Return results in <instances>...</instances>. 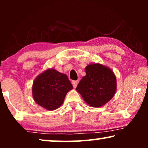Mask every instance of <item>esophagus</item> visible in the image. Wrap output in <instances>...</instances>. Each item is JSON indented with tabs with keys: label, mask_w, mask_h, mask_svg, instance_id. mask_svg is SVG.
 Here are the masks:
<instances>
[{
	"label": "esophagus",
	"mask_w": 148,
	"mask_h": 148,
	"mask_svg": "<svg viewBox=\"0 0 148 148\" xmlns=\"http://www.w3.org/2000/svg\"><path fill=\"white\" fill-rule=\"evenodd\" d=\"M72 84H73V88H76V87L77 86L78 82H77V81H73Z\"/></svg>",
	"instance_id": "obj_1"
}]
</instances>
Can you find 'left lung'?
I'll list each match as a JSON object with an SVG mask.
<instances>
[{"instance_id": "left-lung-1", "label": "left lung", "mask_w": 148, "mask_h": 148, "mask_svg": "<svg viewBox=\"0 0 148 148\" xmlns=\"http://www.w3.org/2000/svg\"><path fill=\"white\" fill-rule=\"evenodd\" d=\"M85 70L86 75L79 83L77 91L90 106H104L116 92V76L112 69L100 63L89 64Z\"/></svg>"}]
</instances>
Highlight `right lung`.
I'll use <instances>...</instances> for the list:
<instances>
[{"instance_id": "obj_1", "label": "right lung", "mask_w": 148, "mask_h": 148, "mask_svg": "<svg viewBox=\"0 0 148 148\" xmlns=\"http://www.w3.org/2000/svg\"><path fill=\"white\" fill-rule=\"evenodd\" d=\"M73 86L65 74L48 69L38 75L32 86V96L39 106L48 110L59 108Z\"/></svg>"}]
</instances>
